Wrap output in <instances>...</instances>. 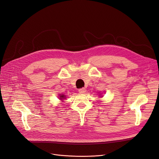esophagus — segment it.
<instances>
[{
	"instance_id": "34e87169",
	"label": "esophagus",
	"mask_w": 159,
	"mask_h": 159,
	"mask_svg": "<svg viewBox=\"0 0 159 159\" xmlns=\"http://www.w3.org/2000/svg\"><path fill=\"white\" fill-rule=\"evenodd\" d=\"M85 92H86V89L84 88H82L79 89V92L80 93H85Z\"/></svg>"
}]
</instances>
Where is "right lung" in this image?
<instances>
[{
    "label": "right lung",
    "instance_id": "1",
    "mask_svg": "<svg viewBox=\"0 0 159 159\" xmlns=\"http://www.w3.org/2000/svg\"><path fill=\"white\" fill-rule=\"evenodd\" d=\"M60 99H64V98L65 95H61V96H60Z\"/></svg>",
    "mask_w": 159,
    "mask_h": 159
}]
</instances>
